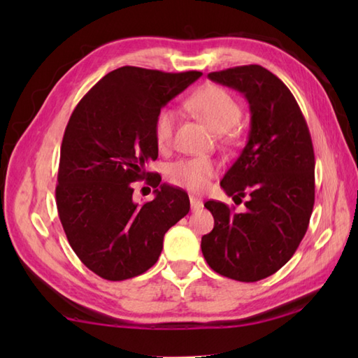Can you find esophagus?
Masks as SVG:
<instances>
[{"label":"esophagus","mask_w":358,"mask_h":358,"mask_svg":"<svg viewBox=\"0 0 358 358\" xmlns=\"http://www.w3.org/2000/svg\"><path fill=\"white\" fill-rule=\"evenodd\" d=\"M191 208H192V210L195 212V210H200L201 208H203V201L201 200H199V199H195V196H191Z\"/></svg>","instance_id":"obj_1"}]
</instances>
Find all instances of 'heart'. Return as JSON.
<instances>
[{
    "mask_svg": "<svg viewBox=\"0 0 358 358\" xmlns=\"http://www.w3.org/2000/svg\"><path fill=\"white\" fill-rule=\"evenodd\" d=\"M186 108L206 121L208 126L218 134L229 131L241 118V106L229 90L215 85L203 86L186 100ZM177 112L162 109L154 121V136L159 149H167L172 144ZM217 172V164L210 158H187L171 164L169 181L175 186L200 192L208 186V181Z\"/></svg>",
    "mask_w": 358,
    "mask_h": 358,
    "instance_id": "obj_1",
    "label": "heart"
}]
</instances>
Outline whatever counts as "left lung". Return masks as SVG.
<instances>
[{
    "mask_svg": "<svg viewBox=\"0 0 358 358\" xmlns=\"http://www.w3.org/2000/svg\"><path fill=\"white\" fill-rule=\"evenodd\" d=\"M208 77L246 96L250 131L220 183L235 203L246 199V212L204 203L214 229L203 235L201 252L220 275L250 283L283 268L305 237L315 200L314 146L299 103L268 69L249 64Z\"/></svg>",
    "mask_w": 358,
    "mask_h": 358,
    "instance_id": "left-lung-1",
    "label": "left lung"
}]
</instances>
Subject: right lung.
Wrapping results in <instances>:
<instances>
[{
	"instance_id": "right-lung-1",
	"label": "right lung",
	"mask_w": 358,
	"mask_h": 358,
	"mask_svg": "<svg viewBox=\"0 0 358 358\" xmlns=\"http://www.w3.org/2000/svg\"><path fill=\"white\" fill-rule=\"evenodd\" d=\"M200 77L123 66L73 109L59 152L57 209L73 252L98 277L121 281L146 272L164 234L191 209L183 189L159 185L146 164L158 157L157 113ZM140 179L160 187L154 201L136 205L131 183Z\"/></svg>"
}]
</instances>
